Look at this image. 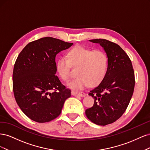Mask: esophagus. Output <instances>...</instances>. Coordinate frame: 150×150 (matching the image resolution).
Segmentation results:
<instances>
[{"mask_svg":"<svg viewBox=\"0 0 150 150\" xmlns=\"http://www.w3.org/2000/svg\"><path fill=\"white\" fill-rule=\"evenodd\" d=\"M72 95L74 96H81V97H84L86 96V94L83 92H77V91H72Z\"/></svg>","mask_w":150,"mask_h":150,"instance_id":"34e87169","label":"esophagus"}]
</instances>
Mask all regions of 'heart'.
Listing matches in <instances>:
<instances>
[{"instance_id": "1", "label": "heart", "mask_w": 150, "mask_h": 150, "mask_svg": "<svg viewBox=\"0 0 150 150\" xmlns=\"http://www.w3.org/2000/svg\"><path fill=\"white\" fill-rule=\"evenodd\" d=\"M67 57H62L57 62V69L61 78L66 81L71 78V67L78 68L79 76L68 85L74 90L88 88L91 84L100 83L106 75L108 67L106 54L101 50L93 51L83 46L72 49Z\"/></svg>"}]
</instances>
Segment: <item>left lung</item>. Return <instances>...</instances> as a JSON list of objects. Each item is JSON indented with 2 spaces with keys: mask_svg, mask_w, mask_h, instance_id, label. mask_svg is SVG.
Segmentation results:
<instances>
[{
  "mask_svg": "<svg viewBox=\"0 0 150 150\" xmlns=\"http://www.w3.org/2000/svg\"><path fill=\"white\" fill-rule=\"evenodd\" d=\"M104 48L108 56L105 76L89 95L94 99L93 106L85 113L94 124H111L123 115L133 96L134 72L129 56L119 45L106 39L89 40Z\"/></svg>",
  "mask_w": 150,
  "mask_h": 150,
  "instance_id": "1",
  "label": "left lung"
}]
</instances>
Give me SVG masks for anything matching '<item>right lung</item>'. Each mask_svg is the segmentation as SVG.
I'll return each instance as SVG.
<instances>
[{
  "label": "right lung",
  "instance_id": "add662e5",
  "mask_svg": "<svg viewBox=\"0 0 150 150\" xmlns=\"http://www.w3.org/2000/svg\"><path fill=\"white\" fill-rule=\"evenodd\" d=\"M72 44L46 37L29 42L18 56L13 91L18 106L30 120L42 123L56 119L71 97V90L56 75V56Z\"/></svg>",
  "mask_w": 150,
  "mask_h": 150
}]
</instances>
